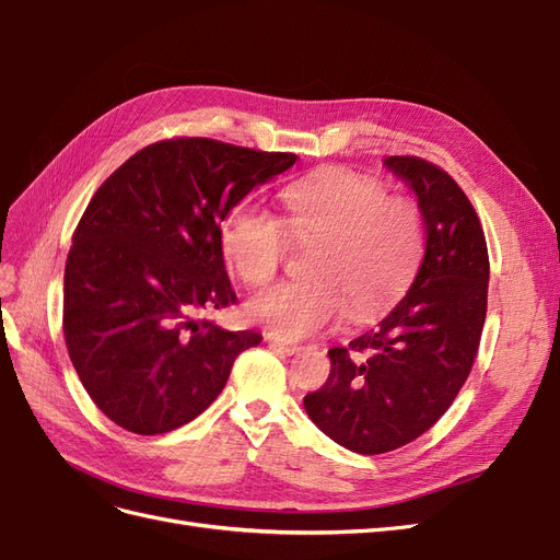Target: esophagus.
<instances>
[{"instance_id":"esophagus-1","label":"esophagus","mask_w":560,"mask_h":560,"mask_svg":"<svg viewBox=\"0 0 560 560\" xmlns=\"http://www.w3.org/2000/svg\"><path fill=\"white\" fill-rule=\"evenodd\" d=\"M268 343H270V346H273L276 350L284 352V354H296V352L301 350V343H294V341H287V338H280V336H276V334H270V336H268Z\"/></svg>"}]
</instances>
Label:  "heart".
Masks as SVG:
<instances>
[{
  "instance_id": "1",
  "label": "heart",
  "mask_w": 560,
  "mask_h": 560,
  "mask_svg": "<svg viewBox=\"0 0 560 560\" xmlns=\"http://www.w3.org/2000/svg\"><path fill=\"white\" fill-rule=\"evenodd\" d=\"M284 217L254 200L226 212L219 245L231 270L249 287L276 278L292 245H315L311 280L280 282L249 299L247 315L284 338L334 327L346 313L364 322L411 284L425 249L416 200L387 196L376 179L325 171L282 189Z\"/></svg>"
}]
</instances>
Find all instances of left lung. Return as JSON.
<instances>
[{
  "mask_svg": "<svg viewBox=\"0 0 560 560\" xmlns=\"http://www.w3.org/2000/svg\"><path fill=\"white\" fill-rule=\"evenodd\" d=\"M418 196L425 257L411 290L374 329L331 348L327 383L303 397L315 425L362 455L428 432L465 385L488 306V247L477 210L442 167L385 159Z\"/></svg>",
  "mask_w": 560,
  "mask_h": 560,
  "instance_id": "left-lung-1",
  "label": "left lung"
}]
</instances>
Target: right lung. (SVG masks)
Segmentation results:
<instances>
[{
	"mask_svg": "<svg viewBox=\"0 0 560 560\" xmlns=\"http://www.w3.org/2000/svg\"><path fill=\"white\" fill-rule=\"evenodd\" d=\"M296 159L173 138L100 184L67 254L62 331L83 387L118 428L186 425L222 393L235 358L261 343L202 313L238 301L219 245L226 212Z\"/></svg>",
	"mask_w": 560,
	"mask_h": 560,
	"instance_id": "right-lung-1",
	"label": "right lung"
}]
</instances>
